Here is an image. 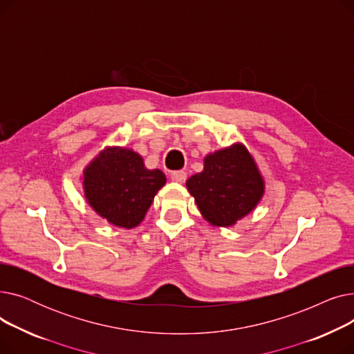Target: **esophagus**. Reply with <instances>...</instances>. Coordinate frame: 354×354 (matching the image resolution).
<instances>
[{"label": "esophagus", "instance_id": "obj_1", "mask_svg": "<svg viewBox=\"0 0 354 354\" xmlns=\"http://www.w3.org/2000/svg\"><path fill=\"white\" fill-rule=\"evenodd\" d=\"M171 178L174 182H178V183H183L185 180H187V172L183 171H175L171 174Z\"/></svg>", "mask_w": 354, "mask_h": 354}]
</instances>
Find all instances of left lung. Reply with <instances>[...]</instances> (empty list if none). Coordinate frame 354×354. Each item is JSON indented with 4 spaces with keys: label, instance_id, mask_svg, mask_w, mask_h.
<instances>
[{
    "label": "left lung",
    "instance_id": "left-lung-1",
    "mask_svg": "<svg viewBox=\"0 0 354 354\" xmlns=\"http://www.w3.org/2000/svg\"><path fill=\"white\" fill-rule=\"evenodd\" d=\"M189 194L212 225L231 227L263 198L264 180L243 145H234L203 159V171L187 180Z\"/></svg>",
    "mask_w": 354,
    "mask_h": 354
}]
</instances>
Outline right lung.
I'll list each match as a JSON object with an SVG mask.
<instances>
[{
	"mask_svg": "<svg viewBox=\"0 0 354 354\" xmlns=\"http://www.w3.org/2000/svg\"><path fill=\"white\" fill-rule=\"evenodd\" d=\"M165 183L162 171L146 169L142 156L126 147H106L83 175L90 207L122 228L140 224Z\"/></svg>",
	"mask_w": 354,
	"mask_h": 354,
	"instance_id": "obj_1",
	"label": "right lung"
}]
</instances>
